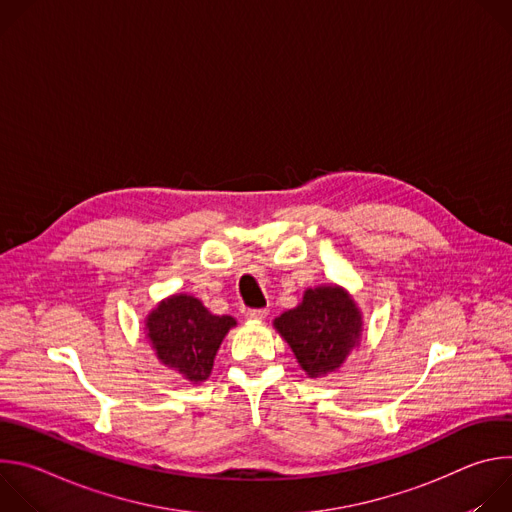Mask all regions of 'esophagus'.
Returning <instances> with one entry per match:
<instances>
[{"label": "esophagus", "mask_w": 512, "mask_h": 512, "mask_svg": "<svg viewBox=\"0 0 512 512\" xmlns=\"http://www.w3.org/2000/svg\"><path fill=\"white\" fill-rule=\"evenodd\" d=\"M247 318L253 320V322H261V320L267 318V310H249Z\"/></svg>", "instance_id": "obj_1"}]
</instances>
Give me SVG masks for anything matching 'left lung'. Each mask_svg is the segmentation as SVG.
I'll list each match as a JSON object with an SVG mask.
<instances>
[{
    "instance_id": "8db88e82",
    "label": "left lung",
    "mask_w": 512,
    "mask_h": 512,
    "mask_svg": "<svg viewBox=\"0 0 512 512\" xmlns=\"http://www.w3.org/2000/svg\"><path fill=\"white\" fill-rule=\"evenodd\" d=\"M310 379L336 373L358 348L364 322L348 289L336 283L308 287L302 302L273 320Z\"/></svg>"
}]
</instances>
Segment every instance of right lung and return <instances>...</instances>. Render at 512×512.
Wrapping results in <instances>:
<instances>
[{
  "instance_id": "right-lung-1",
  "label": "right lung",
  "mask_w": 512,
  "mask_h": 512,
  "mask_svg": "<svg viewBox=\"0 0 512 512\" xmlns=\"http://www.w3.org/2000/svg\"><path fill=\"white\" fill-rule=\"evenodd\" d=\"M237 326L233 316H216L190 294L164 298L143 318L145 340L166 369L190 385L204 383L225 336Z\"/></svg>"
}]
</instances>
